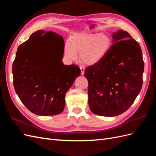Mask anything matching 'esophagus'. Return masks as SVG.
Masks as SVG:
<instances>
[{"instance_id":"obj_1","label":"esophagus","mask_w":156,"mask_h":156,"mask_svg":"<svg viewBox=\"0 0 156 156\" xmlns=\"http://www.w3.org/2000/svg\"><path fill=\"white\" fill-rule=\"evenodd\" d=\"M79 68H80V69H81V75H84V66H80Z\"/></svg>"}]
</instances>
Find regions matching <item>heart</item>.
<instances>
[{"label":"heart","mask_w":156,"mask_h":156,"mask_svg":"<svg viewBox=\"0 0 156 156\" xmlns=\"http://www.w3.org/2000/svg\"><path fill=\"white\" fill-rule=\"evenodd\" d=\"M112 41L109 35L98 33H78L64 45V55L68 60L77 58L85 64L92 65L100 61L111 49Z\"/></svg>","instance_id":"obj_1"}]
</instances>
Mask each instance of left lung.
<instances>
[{"label":"left lung","instance_id":"left-lung-1","mask_svg":"<svg viewBox=\"0 0 156 156\" xmlns=\"http://www.w3.org/2000/svg\"><path fill=\"white\" fill-rule=\"evenodd\" d=\"M109 51L98 62L86 68L88 103L94 114L115 116L126 111L143 85L144 61L139 43L128 32L112 35Z\"/></svg>","mask_w":156,"mask_h":156}]
</instances>
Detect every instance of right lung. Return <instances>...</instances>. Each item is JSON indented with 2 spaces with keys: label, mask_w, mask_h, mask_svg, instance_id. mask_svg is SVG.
Instances as JSON below:
<instances>
[{
  "label": "right lung",
  "mask_w": 156,
  "mask_h": 156,
  "mask_svg": "<svg viewBox=\"0 0 156 156\" xmlns=\"http://www.w3.org/2000/svg\"><path fill=\"white\" fill-rule=\"evenodd\" d=\"M47 34L52 36L45 40ZM63 37L55 32L38 30L17 49L12 66L13 86L20 100L30 112L40 116L62 112L66 93L81 69L64 65Z\"/></svg>",
  "instance_id": "1"
}]
</instances>
